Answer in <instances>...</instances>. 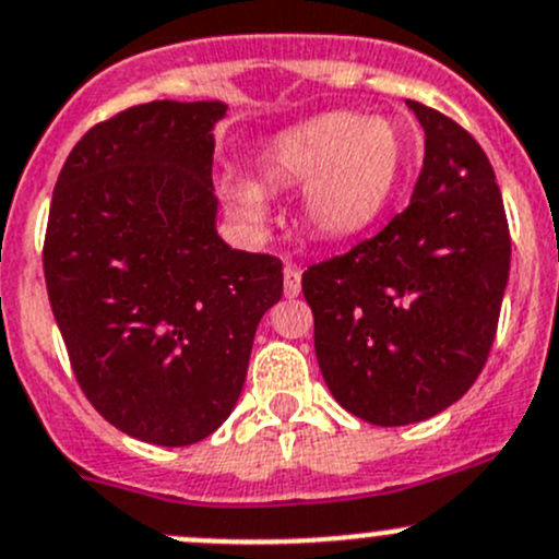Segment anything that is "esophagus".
Instances as JSON below:
<instances>
[{"instance_id":"34e87169","label":"esophagus","mask_w":559,"mask_h":559,"mask_svg":"<svg viewBox=\"0 0 559 559\" xmlns=\"http://www.w3.org/2000/svg\"><path fill=\"white\" fill-rule=\"evenodd\" d=\"M301 293V269L285 266V296L293 298Z\"/></svg>"}]
</instances>
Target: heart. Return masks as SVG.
<instances>
[{
    "instance_id": "obj_1",
    "label": "heart",
    "mask_w": 559,
    "mask_h": 559,
    "mask_svg": "<svg viewBox=\"0 0 559 559\" xmlns=\"http://www.w3.org/2000/svg\"><path fill=\"white\" fill-rule=\"evenodd\" d=\"M405 168L389 119L325 114L274 138L258 157V176L272 190L301 192L304 225L325 241L353 239L380 219ZM230 209L250 225L266 219V198L252 181L225 185Z\"/></svg>"
}]
</instances>
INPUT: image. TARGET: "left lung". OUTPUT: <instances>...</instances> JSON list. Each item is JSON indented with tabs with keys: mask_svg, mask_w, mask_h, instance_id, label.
I'll return each instance as SVG.
<instances>
[{
	"mask_svg": "<svg viewBox=\"0 0 559 559\" xmlns=\"http://www.w3.org/2000/svg\"><path fill=\"white\" fill-rule=\"evenodd\" d=\"M407 108L427 135L411 206L301 277L325 385L374 427L424 421L465 396L489 358L511 269L484 148L440 110Z\"/></svg>",
	"mask_w": 559,
	"mask_h": 559,
	"instance_id": "obj_1",
	"label": "left lung"
}]
</instances>
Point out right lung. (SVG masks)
Segmentation results:
<instances>
[{
	"mask_svg": "<svg viewBox=\"0 0 559 559\" xmlns=\"http://www.w3.org/2000/svg\"><path fill=\"white\" fill-rule=\"evenodd\" d=\"M223 103L154 99L94 124L64 159L43 272L79 385L130 438L192 445L241 394L282 261L214 228Z\"/></svg>",
	"mask_w": 559,
	"mask_h": 559,
	"instance_id": "1",
	"label": "right lung"
}]
</instances>
